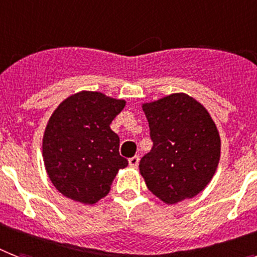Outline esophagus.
Listing matches in <instances>:
<instances>
[{"label": "esophagus", "instance_id": "esophagus-1", "mask_svg": "<svg viewBox=\"0 0 257 257\" xmlns=\"http://www.w3.org/2000/svg\"><path fill=\"white\" fill-rule=\"evenodd\" d=\"M139 161H140V158H139V156H135V157H132V158H129V166H131V168H137V166H139Z\"/></svg>", "mask_w": 257, "mask_h": 257}]
</instances>
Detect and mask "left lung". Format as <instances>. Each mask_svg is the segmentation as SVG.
<instances>
[{"instance_id":"obj_1","label":"left lung","mask_w":257,"mask_h":257,"mask_svg":"<svg viewBox=\"0 0 257 257\" xmlns=\"http://www.w3.org/2000/svg\"><path fill=\"white\" fill-rule=\"evenodd\" d=\"M153 148L140 161L148 189L166 204L194 198L212 179L220 136L208 110L186 93L143 104Z\"/></svg>"}]
</instances>
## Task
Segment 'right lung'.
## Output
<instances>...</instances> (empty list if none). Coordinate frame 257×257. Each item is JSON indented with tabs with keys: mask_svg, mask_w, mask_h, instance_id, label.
Returning a JSON list of instances; mask_svg holds the SVG:
<instances>
[{
	"mask_svg": "<svg viewBox=\"0 0 257 257\" xmlns=\"http://www.w3.org/2000/svg\"><path fill=\"white\" fill-rule=\"evenodd\" d=\"M125 100L96 91H80L56 107L46 125L42 156L46 172L64 197L95 204L109 193L128 161L118 153L120 139L110 122Z\"/></svg>",
	"mask_w": 257,
	"mask_h": 257,
	"instance_id": "1",
	"label": "right lung"
}]
</instances>
